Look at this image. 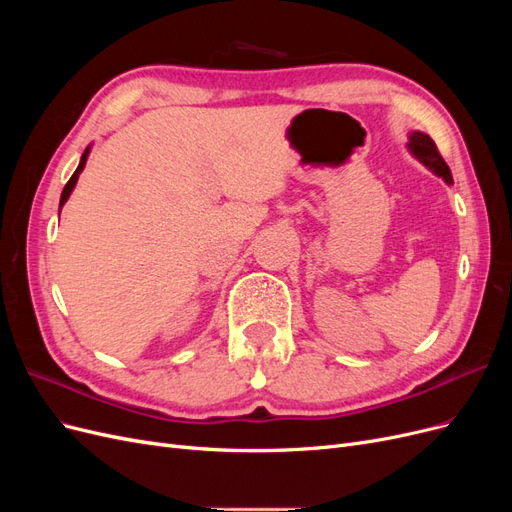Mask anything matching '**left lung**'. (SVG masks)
Returning <instances> with one entry per match:
<instances>
[{
    "label": "left lung",
    "mask_w": 512,
    "mask_h": 512,
    "mask_svg": "<svg viewBox=\"0 0 512 512\" xmlns=\"http://www.w3.org/2000/svg\"><path fill=\"white\" fill-rule=\"evenodd\" d=\"M408 149H410V153H412V156H414L418 162H423V164L431 170V173H436L438 177H442L448 185L453 183L451 170H448V166H446V162L442 160L436 143L431 141L429 134L418 132V130L412 132V134H410Z\"/></svg>",
    "instance_id": "1"
}]
</instances>
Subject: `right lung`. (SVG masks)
Wrapping results in <instances>:
<instances>
[{"label":"right lung","mask_w":512,"mask_h":512,"mask_svg":"<svg viewBox=\"0 0 512 512\" xmlns=\"http://www.w3.org/2000/svg\"><path fill=\"white\" fill-rule=\"evenodd\" d=\"M89 149L91 147H87L85 151H83V156H81V162H79V166H76V170H74V175L70 177V181L66 183V188H64V192H61V198H59V213H61V207H64V203L66 200L70 198V194H72V190H74V185H76V181H79V175L83 173V168H85V162H87V156H89Z\"/></svg>","instance_id":"add662e5"}]
</instances>
